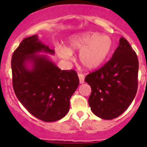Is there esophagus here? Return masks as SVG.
<instances>
[{"instance_id": "obj_1", "label": "esophagus", "mask_w": 147, "mask_h": 147, "mask_svg": "<svg viewBox=\"0 0 147 147\" xmlns=\"http://www.w3.org/2000/svg\"><path fill=\"white\" fill-rule=\"evenodd\" d=\"M78 77H79V79H80V84H83L84 82V75L80 73H78Z\"/></svg>"}]
</instances>
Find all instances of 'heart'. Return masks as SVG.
<instances>
[{
	"instance_id": "obj_1",
	"label": "heart",
	"mask_w": 147,
	"mask_h": 147,
	"mask_svg": "<svg viewBox=\"0 0 147 147\" xmlns=\"http://www.w3.org/2000/svg\"><path fill=\"white\" fill-rule=\"evenodd\" d=\"M112 38L98 32L86 31L72 35L67 41V47L58 46L57 55L61 58L70 60L72 53L80 50L78 60L89 69L100 67L107 60L112 50Z\"/></svg>"
}]
</instances>
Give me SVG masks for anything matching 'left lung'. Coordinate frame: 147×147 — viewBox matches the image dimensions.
I'll return each mask as SVG.
<instances>
[{
    "label": "left lung",
    "instance_id": "left-lung-1",
    "mask_svg": "<svg viewBox=\"0 0 147 147\" xmlns=\"http://www.w3.org/2000/svg\"><path fill=\"white\" fill-rule=\"evenodd\" d=\"M138 69L137 54L121 38L111 60L84 79L91 87L88 102L96 116L112 119L129 107L137 94Z\"/></svg>",
    "mask_w": 147,
    "mask_h": 147
}]
</instances>
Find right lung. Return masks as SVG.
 Masks as SVG:
<instances>
[{
  "label": "right lung",
  "mask_w": 147,
  "mask_h": 147,
  "mask_svg": "<svg viewBox=\"0 0 147 147\" xmlns=\"http://www.w3.org/2000/svg\"><path fill=\"white\" fill-rule=\"evenodd\" d=\"M41 53L53 55L55 50L37 35L20 42L12 56L13 86L16 97L31 115L52 122L68 113L69 100L80 81L75 70H61Z\"/></svg>",
  "instance_id": "add662e5"
}]
</instances>
